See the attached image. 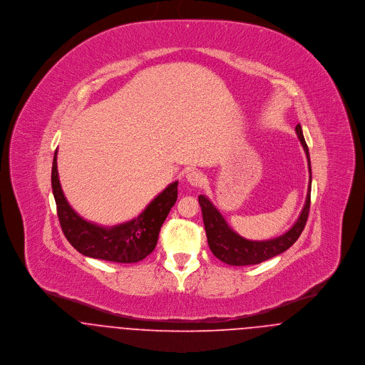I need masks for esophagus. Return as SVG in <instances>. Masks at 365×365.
Listing matches in <instances>:
<instances>
[{"label":"esophagus","mask_w":365,"mask_h":365,"mask_svg":"<svg viewBox=\"0 0 365 365\" xmlns=\"http://www.w3.org/2000/svg\"><path fill=\"white\" fill-rule=\"evenodd\" d=\"M187 181L192 185V187H202L205 178L202 175V173L197 171V170H191L187 173Z\"/></svg>","instance_id":"obj_1"}]
</instances>
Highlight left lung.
I'll use <instances>...</instances> for the list:
<instances>
[{
  "label": "left lung",
  "instance_id": "obj_1",
  "mask_svg": "<svg viewBox=\"0 0 365 365\" xmlns=\"http://www.w3.org/2000/svg\"><path fill=\"white\" fill-rule=\"evenodd\" d=\"M299 142L307 153L308 167H309V187L307 194V201L304 209L294 223V226L285 232L284 235L269 239V240H247L237 235L230 226L226 223L225 217L220 212L215 208V205L209 201L205 195H200L198 201L202 209V219L205 225V232L208 237V245L210 252L216 259H219L229 265H252L260 264L262 261L275 257L285 250H288L301 236L302 230L305 229L309 208H311V187H312V170H311V158L308 145L305 142L301 125L295 128Z\"/></svg>",
  "mask_w": 365,
  "mask_h": 365
}]
</instances>
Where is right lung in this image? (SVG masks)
<instances>
[{"instance_id": "right-lung-1", "label": "right lung", "mask_w": 365, "mask_h": 365, "mask_svg": "<svg viewBox=\"0 0 365 365\" xmlns=\"http://www.w3.org/2000/svg\"><path fill=\"white\" fill-rule=\"evenodd\" d=\"M178 181L170 184L138 217L104 227L83 219L71 208L61 191L57 173V150L52 165L53 197L61 230L68 243L81 255L113 262H138L156 247L160 227L178 194Z\"/></svg>"}]
</instances>
